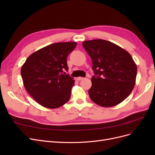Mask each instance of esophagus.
<instances>
[{
	"label": "esophagus",
	"mask_w": 155,
	"mask_h": 155,
	"mask_svg": "<svg viewBox=\"0 0 155 155\" xmlns=\"http://www.w3.org/2000/svg\"><path fill=\"white\" fill-rule=\"evenodd\" d=\"M84 79V78H81V77H78V78H76V79L78 81H81V80H82V79Z\"/></svg>",
	"instance_id": "obj_1"
}]
</instances>
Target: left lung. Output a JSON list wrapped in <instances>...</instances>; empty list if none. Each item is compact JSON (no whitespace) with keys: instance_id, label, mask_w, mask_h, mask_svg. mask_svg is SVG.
Returning <instances> with one entry per match:
<instances>
[{"instance_id":"8db88e82","label":"left lung","mask_w":155,"mask_h":155,"mask_svg":"<svg viewBox=\"0 0 155 155\" xmlns=\"http://www.w3.org/2000/svg\"><path fill=\"white\" fill-rule=\"evenodd\" d=\"M82 45L92 59L94 72L88 91L91 99L104 107L120 104L135 85L137 67L133 58L128 51L108 41H85Z\"/></svg>"}]
</instances>
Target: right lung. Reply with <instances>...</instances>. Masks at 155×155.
<instances>
[{
	"mask_svg": "<svg viewBox=\"0 0 155 155\" xmlns=\"http://www.w3.org/2000/svg\"><path fill=\"white\" fill-rule=\"evenodd\" d=\"M76 42L48 45L31 54L21 70L26 91L41 105L49 109L61 107L70 100L74 85L68 74L67 59Z\"/></svg>",
	"mask_w": 155,
	"mask_h": 155,
	"instance_id": "obj_1",
	"label": "right lung"
}]
</instances>
